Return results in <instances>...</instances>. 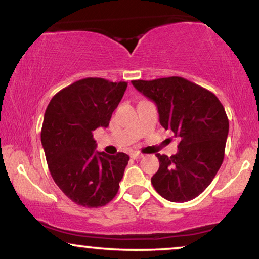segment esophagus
I'll return each mask as SVG.
<instances>
[{"mask_svg": "<svg viewBox=\"0 0 259 259\" xmlns=\"http://www.w3.org/2000/svg\"><path fill=\"white\" fill-rule=\"evenodd\" d=\"M143 157H144V154L139 153V152H133V153H131V158L132 159H140Z\"/></svg>", "mask_w": 259, "mask_h": 259, "instance_id": "1", "label": "esophagus"}]
</instances>
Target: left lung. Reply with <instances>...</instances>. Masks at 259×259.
Segmentation results:
<instances>
[{"mask_svg":"<svg viewBox=\"0 0 259 259\" xmlns=\"http://www.w3.org/2000/svg\"><path fill=\"white\" fill-rule=\"evenodd\" d=\"M132 84L155 104L159 121L180 140L178 152L157 154L159 169L151 183L162 198L185 203L210 185L224 159L229 133L225 109L213 93L180 76Z\"/></svg>","mask_w":259,"mask_h":259,"instance_id":"obj_1","label":"left lung"}]
</instances>
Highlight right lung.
Segmentation results:
<instances>
[{"mask_svg": "<svg viewBox=\"0 0 259 259\" xmlns=\"http://www.w3.org/2000/svg\"><path fill=\"white\" fill-rule=\"evenodd\" d=\"M126 88L122 81L87 77L56 93L46 109L41 143L49 172L81 206H105L118 193L130 157L95 151L93 132L109 125Z\"/></svg>", "mask_w": 259, "mask_h": 259, "instance_id": "add662e5", "label": "right lung"}]
</instances>
